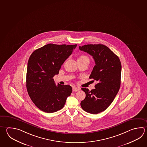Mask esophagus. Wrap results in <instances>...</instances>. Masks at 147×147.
Here are the masks:
<instances>
[{"instance_id":"1","label":"esophagus","mask_w":147,"mask_h":147,"mask_svg":"<svg viewBox=\"0 0 147 147\" xmlns=\"http://www.w3.org/2000/svg\"><path fill=\"white\" fill-rule=\"evenodd\" d=\"M73 92H76V91H78V90H80V88H77V87H73Z\"/></svg>"}]
</instances>
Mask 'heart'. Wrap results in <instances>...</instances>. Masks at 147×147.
<instances>
[{"label": "heart", "mask_w": 147, "mask_h": 147, "mask_svg": "<svg viewBox=\"0 0 147 147\" xmlns=\"http://www.w3.org/2000/svg\"><path fill=\"white\" fill-rule=\"evenodd\" d=\"M78 60H82V61H88L89 62V59L87 56L85 55H81L78 58Z\"/></svg>", "instance_id": "obj_1"}]
</instances>
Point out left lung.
I'll return each instance as SVG.
<instances>
[{
  "label": "left lung",
  "mask_w": 147,
  "mask_h": 147,
  "mask_svg": "<svg viewBox=\"0 0 147 147\" xmlns=\"http://www.w3.org/2000/svg\"><path fill=\"white\" fill-rule=\"evenodd\" d=\"M79 49L88 53L94 59L96 65L89 78L97 82L95 89L90 91L86 88H82L86 97L81 101L80 105L88 113H99L108 108L119 90L121 61L112 51L103 45H86L79 46Z\"/></svg>",
  "instance_id": "left-lung-1"
}]
</instances>
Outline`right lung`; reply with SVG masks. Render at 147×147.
<instances>
[{
	"label": "right lung",
	"instance_id": "right-lung-1",
	"mask_svg": "<svg viewBox=\"0 0 147 147\" xmlns=\"http://www.w3.org/2000/svg\"><path fill=\"white\" fill-rule=\"evenodd\" d=\"M76 46V44H49L35 50L30 55L26 88L31 100L40 110L46 113L60 110L71 94V86L56 85L53 78L58 74L61 65Z\"/></svg>",
	"mask_w": 147,
	"mask_h": 147
}]
</instances>
